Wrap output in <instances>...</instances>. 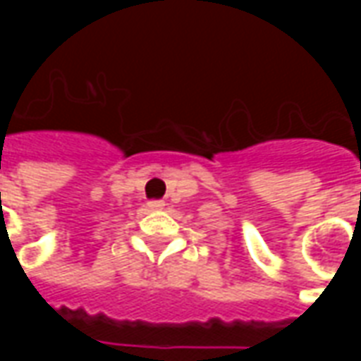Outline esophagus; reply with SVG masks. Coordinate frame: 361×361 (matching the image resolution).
Instances as JSON below:
<instances>
[{"label":"esophagus","instance_id":"34e87169","mask_svg":"<svg viewBox=\"0 0 361 361\" xmlns=\"http://www.w3.org/2000/svg\"><path fill=\"white\" fill-rule=\"evenodd\" d=\"M147 207H149L150 211H154V209H162V207H164V203H162V201H149V203H147Z\"/></svg>","mask_w":361,"mask_h":361}]
</instances>
